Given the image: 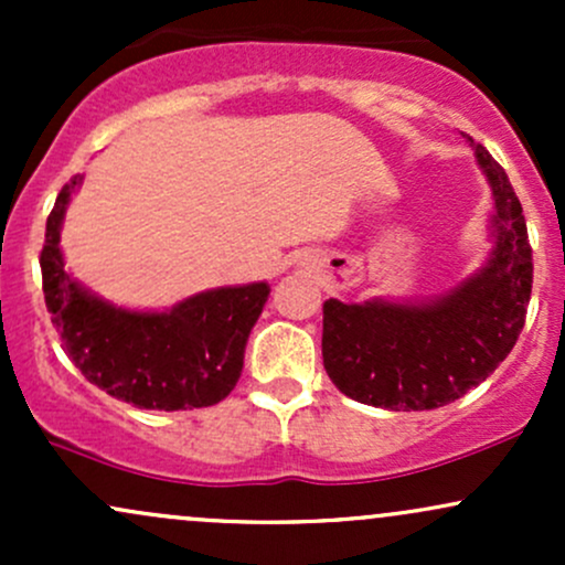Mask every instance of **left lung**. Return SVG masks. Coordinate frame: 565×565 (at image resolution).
Listing matches in <instances>:
<instances>
[{
  "label": "left lung",
  "instance_id": "left-lung-1",
  "mask_svg": "<svg viewBox=\"0 0 565 565\" xmlns=\"http://www.w3.org/2000/svg\"><path fill=\"white\" fill-rule=\"evenodd\" d=\"M468 140L494 199L489 257L425 300L323 302V369L348 398L387 412L446 406L481 385L518 342L534 281L526 220L502 167Z\"/></svg>",
  "mask_w": 565,
  "mask_h": 565
}]
</instances>
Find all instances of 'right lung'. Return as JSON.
Here are the masks:
<instances>
[{"label": "right lung", "instance_id": "right-lung-1", "mask_svg": "<svg viewBox=\"0 0 565 565\" xmlns=\"http://www.w3.org/2000/svg\"><path fill=\"white\" fill-rule=\"evenodd\" d=\"M82 174L57 193L39 265L53 327L68 359L114 398L153 412L215 406L236 387L268 281L217 287L164 310L108 302L66 270L61 231Z\"/></svg>", "mask_w": 565, "mask_h": 565}]
</instances>
